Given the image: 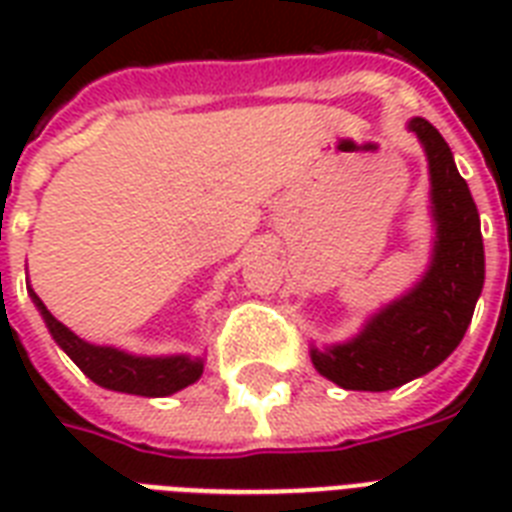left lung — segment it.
<instances>
[{
    "mask_svg": "<svg viewBox=\"0 0 512 512\" xmlns=\"http://www.w3.org/2000/svg\"><path fill=\"white\" fill-rule=\"evenodd\" d=\"M422 143L430 172V215L436 239L428 271L406 295L382 305L358 335L316 348L321 377L345 390H393L449 358L470 327L484 289V239L476 201L441 132L414 116L406 124Z\"/></svg>",
    "mask_w": 512,
    "mask_h": 512,
    "instance_id": "left-lung-1",
    "label": "left lung"
}]
</instances>
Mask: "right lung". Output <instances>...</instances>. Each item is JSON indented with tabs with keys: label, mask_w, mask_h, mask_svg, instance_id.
Segmentation results:
<instances>
[{
	"label": "right lung",
	"mask_w": 512,
	"mask_h": 512,
	"mask_svg": "<svg viewBox=\"0 0 512 512\" xmlns=\"http://www.w3.org/2000/svg\"><path fill=\"white\" fill-rule=\"evenodd\" d=\"M28 295L34 300L36 311L42 313L44 324L50 329L52 340L66 350V356L82 369L100 388L116 390V393H132V396L162 398L172 396L177 390L188 388L199 380L204 372L201 356H135L114 345H95L71 332L66 324H60L47 305L39 300L34 289L28 287Z\"/></svg>",
	"instance_id": "1"
}]
</instances>
